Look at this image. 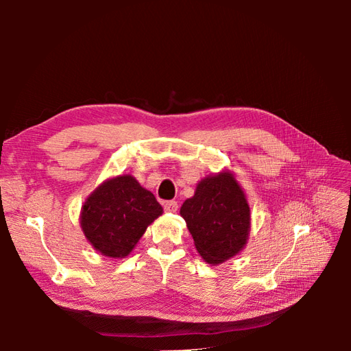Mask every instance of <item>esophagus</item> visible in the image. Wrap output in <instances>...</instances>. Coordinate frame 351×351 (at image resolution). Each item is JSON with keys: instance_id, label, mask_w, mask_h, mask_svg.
Masks as SVG:
<instances>
[{"instance_id": "1", "label": "esophagus", "mask_w": 351, "mask_h": 351, "mask_svg": "<svg viewBox=\"0 0 351 351\" xmlns=\"http://www.w3.org/2000/svg\"><path fill=\"white\" fill-rule=\"evenodd\" d=\"M164 210H166L167 213H176L178 202L176 200H167V202H164Z\"/></svg>"}]
</instances>
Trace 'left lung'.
Returning <instances> with one entry per match:
<instances>
[{"instance_id":"left-lung-1","label":"left lung","mask_w":351,"mask_h":351,"mask_svg":"<svg viewBox=\"0 0 351 351\" xmlns=\"http://www.w3.org/2000/svg\"><path fill=\"white\" fill-rule=\"evenodd\" d=\"M196 250L208 264L217 265L235 256L247 243L250 208L230 171L206 176L195 196L181 206Z\"/></svg>"}]
</instances>
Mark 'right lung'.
<instances>
[{
  "instance_id": "right-lung-1",
  "label": "right lung",
  "mask_w": 351,
  "mask_h": 351,
  "mask_svg": "<svg viewBox=\"0 0 351 351\" xmlns=\"http://www.w3.org/2000/svg\"><path fill=\"white\" fill-rule=\"evenodd\" d=\"M162 214V206L151 191L131 175L102 182L81 208V229L104 256L125 258L145 234L146 228Z\"/></svg>"
}]
</instances>
